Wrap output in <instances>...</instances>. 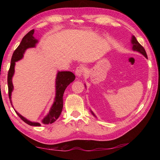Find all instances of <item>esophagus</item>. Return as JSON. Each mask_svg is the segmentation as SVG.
<instances>
[{
	"label": "esophagus",
	"mask_w": 160,
	"mask_h": 160,
	"mask_svg": "<svg viewBox=\"0 0 160 160\" xmlns=\"http://www.w3.org/2000/svg\"><path fill=\"white\" fill-rule=\"evenodd\" d=\"M84 70H85V68L82 66H80L78 67L76 69V75L78 77H80L83 73L84 72Z\"/></svg>",
	"instance_id": "obj_1"
}]
</instances>
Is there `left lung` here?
<instances>
[{
	"mask_svg": "<svg viewBox=\"0 0 160 160\" xmlns=\"http://www.w3.org/2000/svg\"><path fill=\"white\" fill-rule=\"evenodd\" d=\"M131 43H132V49L133 51H136V52H138L139 53H142V55L144 56L147 58V54L146 53V51L144 49V48L143 47H142L140 43L138 42V41L137 40L136 38L134 36H132V38H131ZM91 113H92L95 117H96V115H94V113H93L92 111H91Z\"/></svg>",
	"mask_w": 160,
	"mask_h": 160,
	"instance_id": "obj_1",
	"label": "left lung"
}]
</instances>
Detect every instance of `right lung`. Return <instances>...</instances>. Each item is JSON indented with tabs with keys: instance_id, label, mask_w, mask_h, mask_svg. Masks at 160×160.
Wrapping results in <instances>:
<instances>
[{
	"instance_id": "add662e5",
	"label": "right lung",
	"mask_w": 160,
	"mask_h": 160,
	"mask_svg": "<svg viewBox=\"0 0 160 160\" xmlns=\"http://www.w3.org/2000/svg\"><path fill=\"white\" fill-rule=\"evenodd\" d=\"M34 30L32 29L28 32L27 34L23 37L21 42L20 43L19 46L17 47L16 49L13 52L12 60L11 64L8 71V91H9V98L10 102L12 104L11 96L12 92L13 89V86L12 83V77L14 74V67L16 62L21 60L23 58V54L25 53V51L28 48L35 47L36 45L38 43V40L36 39L33 36ZM76 76L75 75L71 72V71H58L57 73L56 79V97L55 100L53 103V105L51 107L48 114L43 118L42 122L44 124H52L55 122L61 114V112L63 107V94L66 88L69 84L75 80ZM16 113L20 118L22 121H24L28 124L30 126H35V127H39L40 124L38 122H33L28 120L22 116L21 115L18 113L16 111Z\"/></svg>"
}]
</instances>
